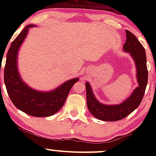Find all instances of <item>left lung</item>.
Listing matches in <instances>:
<instances>
[{"mask_svg":"<svg viewBox=\"0 0 156 156\" xmlns=\"http://www.w3.org/2000/svg\"><path fill=\"white\" fill-rule=\"evenodd\" d=\"M126 42L123 46L135 61L137 69V81L139 87L125 101L119 105H107L99 103L93 94L90 85L86 83L87 107L91 114L98 119L104 121H118L126 117L138 108L144 97L148 79L145 50L136 36L126 30Z\"/></svg>","mask_w":156,"mask_h":156,"instance_id":"obj_1","label":"left lung"}]
</instances>
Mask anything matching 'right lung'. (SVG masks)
Returning a JSON list of instances; mask_svg holds the SVG:
<instances>
[{
	"label": "right lung",
	"mask_w": 156,
	"mask_h": 156,
	"mask_svg": "<svg viewBox=\"0 0 156 156\" xmlns=\"http://www.w3.org/2000/svg\"><path fill=\"white\" fill-rule=\"evenodd\" d=\"M32 27L33 25L26 26L11 44L4 67V82L11 101L17 108L34 117H49L62 108L69 91L78 78L67 80L50 92H37L25 84L17 70V52L26 38L28 28Z\"/></svg>",
	"instance_id": "obj_1"
}]
</instances>
